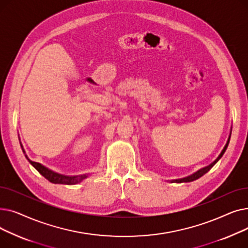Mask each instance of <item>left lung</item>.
Masks as SVG:
<instances>
[{"label": "left lung", "instance_id": "8db88e82", "mask_svg": "<svg viewBox=\"0 0 248 248\" xmlns=\"http://www.w3.org/2000/svg\"><path fill=\"white\" fill-rule=\"evenodd\" d=\"M230 137H231V133H230V136H229V138H228V140H227V142H226V145H225L224 149L222 150V152L220 153V155H218V158H217L213 163H211L209 166H207V167H204V168L200 169L199 171H197L196 173H194V174H192V175H190V176H188V177L182 178V179H177V180H172V181H171L172 183H184V182H185V183H187V182H192V181H194V180H197V179H199L200 177H202L204 174H206V173H207L208 171H209L210 169L221 159V157H222L223 154L225 153V151H226V149H227V147H228V144H229Z\"/></svg>", "mask_w": 248, "mask_h": 248}]
</instances>
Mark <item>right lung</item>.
<instances>
[{
	"mask_svg": "<svg viewBox=\"0 0 248 248\" xmlns=\"http://www.w3.org/2000/svg\"><path fill=\"white\" fill-rule=\"evenodd\" d=\"M23 153L25 154V157L27 158V160L29 161V163L36 169V170L40 173L43 177H45L48 181H50L51 183H54V184H65V185H74L77 183H80L82 180H84L85 178H87L88 175L83 174V175H79V176H65V175H61L58 174L56 172H53L50 169L46 168L45 166L41 165L40 163H36L31 161L28 157L27 155L25 153V150L23 149V146L21 144Z\"/></svg>",
	"mask_w": 248,
	"mask_h": 248,
	"instance_id": "1",
	"label": "right lung"
}]
</instances>
